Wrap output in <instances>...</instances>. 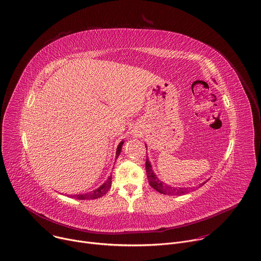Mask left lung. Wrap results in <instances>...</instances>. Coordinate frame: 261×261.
<instances>
[{
	"label": "left lung",
	"instance_id": "left-lung-1",
	"mask_svg": "<svg viewBox=\"0 0 261 261\" xmlns=\"http://www.w3.org/2000/svg\"><path fill=\"white\" fill-rule=\"evenodd\" d=\"M145 167H146V174H147V178L149 181V185L158 192H160L161 194H165V195H185L187 193H189L192 189L191 188H173V187H169L168 185L164 184L163 181H161L153 173L152 171V167L151 164L149 163L147 156H146V163H145ZM206 184V182H204ZM204 184L200 185L203 186Z\"/></svg>",
	"mask_w": 261,
	"mask_h": 261
}]
</instances>
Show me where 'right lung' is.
<instances>
[{
  "mask_svg": "<svg viewBox=\"0 0 261 261\" xmlns=\"http://www.w3.org/2000/svg\"><path fill=\"white\" fill-rule=\"evenodd\" d=\"M123 145V142H121L118 147H117V151H116V159L118 158V155L120 154L121 152V147ZM112 186V176H110L107 181L100 186L98 189L94 190L93 192H90V193H87V194H80V195H73L71 197L73 198H76V199H80V200H90V199H96V198H99L101 196H103L105 194H107V192L110 190ZM68 196V195H67Z\"/></svg>",
  "mask_w": 261,
  "mask_h": 261,
  "instance_id": "add662e5",
  "label": "right lung"
}]
</instances>
